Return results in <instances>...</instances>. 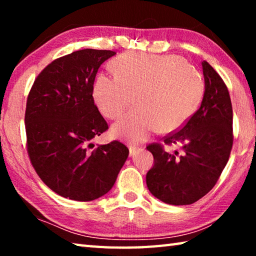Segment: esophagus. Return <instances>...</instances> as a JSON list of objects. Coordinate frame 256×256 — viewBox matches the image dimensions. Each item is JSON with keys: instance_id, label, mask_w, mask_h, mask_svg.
<instances>
[{"instance_id": "34e87169", "label": "esophagus", "mask_w": 256, "mask_h": 256, "mask_svg": "<svg viewBox=\"0 0 256 256\" xmlns=\"http://www.w3.org/2000/svg\"><path fill=\"white\" fill-rule=\"evenodd\" d=\"M128 151H130V157H132V156L136 154L138 151H140V149L136 148V146H128Z\"/></svg>"}]
</instances>
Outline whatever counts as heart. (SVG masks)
I'll list each match as a JSON object with an SVG mask.
<instances>
[{"label":"heart","instance_id":"1","mask_svg":"<svg viewBox=\"0 0 256 256\" xmlns=\"http://www.w3.org/2000/svg\"><path fill=\"white\" fill-rule=\"evenodd\" d=\"M112 68L115 76H96L92 96L102 114L112 120L134 99L136 106L112 128L115 136L132 144L148 140L160 126L164 131L180 128L204 92L200 71L178 55L125 53L112 60Z\"/></svg>","mask_w":256,"mask_h":256}]
</instances>
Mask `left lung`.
I'll return each instance as SVG.
<instances>
[{
  "mask_svg": "<svg viewBox=\"0 0 256 256\" xmlns=\"http://www.w3.org/2000/svg\"><path fill=\"white\" fill-rule=\"evenodd\" d=\"M202 68L204 94L200 108L180 131L164 138V144H180L183 154L167 152L159 144L146 146L154 160L146 174V186L168 204H192L210 192L232 151V107L228 89L206 60Z\"/></svg>",
  "mask_w": 256,
  "mask_h": 256,
  "instance_id": "1",
  "label": "left lung"
}]
</instances>
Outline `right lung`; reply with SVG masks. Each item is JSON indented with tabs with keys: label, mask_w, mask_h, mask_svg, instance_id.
<instances>
[{
	"label": "right lung",
	"mask_w": 256,
	"mask_h": 256,
	"mask_svg": "<svg viewBox=\"0 0 256 256\" xmlns=\"http://www.w3.org/2000/svg\"><path fill=\"white\" fill-rule=\"evenodd\" d=\"M116 53L86 48L55 60L34 80L26 107L28 154L42 180L58 196L92 201L110 192L126 162L118 141L92 140L108 128L92 97L99 66Z\"/></svg>",
	"instance_id": "add662e5"
}]
</instances>
